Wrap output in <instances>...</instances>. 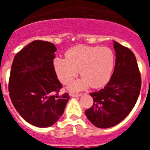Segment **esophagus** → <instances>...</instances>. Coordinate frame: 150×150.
I'll return each mask as SVG.
<instances>
[{
	"instance_id": "obj_1",
	"label": "esophagus",
	"mask_w": 150,
	"mask_h": 150,
	"mask_svg": "<svg viewBox=\"0 0 150 150\" xmlns=\"http://www.w3.org/2000/svg\"><path fill=\"white\" fill-rule=\"evenodd\" d=\"M71 97H74V98H76V97H79L81 96L82 94H74V93H71L70 94Z\"/></svg>"
}]
</instances>
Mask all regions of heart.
I'll return each instance as SVG.
<instances>
[{
	"label": "heart",
	"mask_w": 150,
	"mask_h": 150,
	"mask_svg": "<svg viewBox=\"0 0 150 150\" xmlns=\"http://www.w3.org/2000/svg\"><path fill=\"white\" fill-rule=\"evenodd\" d=\"M66 59L57 57L53 67L58 79L68 84L79 73L83 78L69 85L71 91H81L91 86L98 88L110 79L115 66V54L108 47L78 45L67 50Z\"/></svg>",
	"instance_id": "heart-1"
}]
</instances>
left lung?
Wrapping results in <instances>:
<instances>
[{"label": "left lung", "instance_id": "8db88e82", "mask_svg": "<svg viewBox=\"0 0 150 150\" xmlns=\"http://www.w3.org/2000/svg\"><path fill=\"white\" fill-rule=\"evenodd\" d=\"M116 52L114 71L104 88L90 93L94 100L86 116L95 127L107 128L119 124L134 107L141 87V78L134 54L113 41Z\"/></svg>", "mask_w": 150, "mask_h": 150}]
</instances>
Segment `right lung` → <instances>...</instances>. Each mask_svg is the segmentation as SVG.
<instances>
[{
  "mask_svg": "<svg viewBox=\"0 0 150 150\" xmlns=\"http://www.w3.org/2000/svg\"><path fill=\"white\" fill-rule=\"evenodd\" d=\"M57 50L53 43L34 40L14 57L9 92L13 106L24 120L46 128L60 119L70 99L59 95L62 86L53 67Z\"/></svg>",
  "mask_w": 150,
  "mask_h": 150,
  "instance_id": "obj_1",
  "label": "right lung"
}]
</instances>
